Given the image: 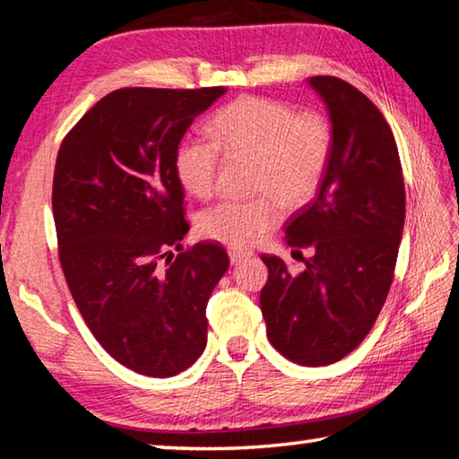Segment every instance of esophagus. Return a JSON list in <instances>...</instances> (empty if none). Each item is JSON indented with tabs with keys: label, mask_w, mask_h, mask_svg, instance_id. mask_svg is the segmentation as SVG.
<instances>
[{
	"label": "esophagus",
	"mask_w": 459,
	"mask_h": 459,
	"mask_svg": "<svg viewBox=\"0 0 459 459\" xmlns=\"http://www.w3.org/2000/svg\"><path fill=\"white\" fill-rule=\"evenodd\" d=\"M251 257H253V251H247V248H229V259L232 265H237V263Z\"/></svg>",
	"instance_id": "esophagus-1"
}]
</instances>
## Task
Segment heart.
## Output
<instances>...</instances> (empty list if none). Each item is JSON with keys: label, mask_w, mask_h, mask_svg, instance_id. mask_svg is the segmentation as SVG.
Masks as SVG:
<instances>
[{"label": "heart", "mask_w": 459, "mask_h": 459, "mask_svg": "<svg viewBox=\"0 0 459 459\" xmlns=\"http://www.w3.org/2000/svg\"><path fill=\"white\" fill-rule=\"evenodd\" d=\"M212 142L186 139L176 152L178 180L192 196L208 198L216 188L221 152L232 160H253L251 200L221 202L202 212L198 235L243 248L277 227L283 208H299L316 196L328 172L333 134L317 111L295 113L283 100L240 97L208 123Z\"/></svg>", "instance_id": "heart-1"}]
</instances>
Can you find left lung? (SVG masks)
Wrapping results in <instances>:
<instances>
[{
	"label": "left lung",
	"instance_id": "obj_1",
	"mask_svg": "<svg viewBox=\"0 0 459 459\" xmlns=\"http://www.w3.org/2000/svg\"><path fill=\"white\" fill-rule=\"evenodd\" d=\"M309 84L330 111L333 150L316 198L287 221L285 243L314 255L301 273L263 255L269 279L261 312L275 351L301 367H325L367 338L385 306L405 224V184L377 105L336 76H312Z\"/></svg>",
	"mask_w": 459,
	"mask_h": 459
}]
</instances>
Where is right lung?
Listing matches in <instances>:
<instances>
[{"mask_svg":"<svg viewBox=\"0 0 459 459\" xmlns=\"http://www.w3.org/2000/svg\"><path fill=\"white\" fill-rule=\"evenodd\" d=\"M224 92L117 89L60 143L52 214L62 273L92 336L139 375L174 377L206 348V304L229 255L208 240L182 247L176 152Z\"/></svg>","mask_w":459,"mask_h":459,"instance_id":"obj_1","label":"right lung"}]
</instances>
